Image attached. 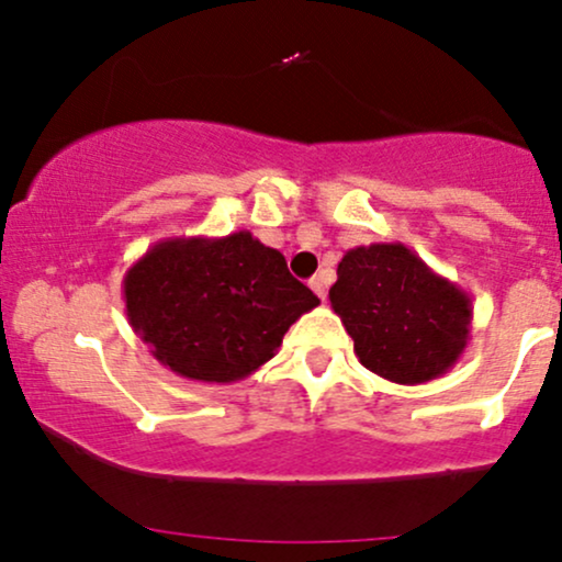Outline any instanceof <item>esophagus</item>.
<instances>
[{"label":"esophagus","instance_id":"esophagus-1","mask_svg":"<svg viewBox=\"0 0 562 562\" xmlns=\"http://www.w3.org/2000/svg\"><path fill=\"white\" fill-rule=\"evenodd\" d=\"M308 285H312V290L319 295L322 301H327V280H325V274H314L312 280H308Z\"/></svg>","mask_w":562,"mask_h":562}]
</instances>
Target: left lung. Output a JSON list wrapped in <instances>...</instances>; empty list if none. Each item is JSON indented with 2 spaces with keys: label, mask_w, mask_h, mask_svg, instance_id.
I'll list each match as a JSON object with an SVG mask.
<instances>
[{
  "label": "left lung",
  "mask_w": 562,
  "mask_h": 562,
  "mask_svg": "<svg viewBox=\"0 0 562 562\" xmlns=\"http://www.w3.org/2000/svg\"><path fill=\"white\" fill-rule=\"evenodd\" d=\"M330 306L359 362L398 385H420L457 364L470 340L473 303L404 243L346 250Z\"/></svg>",
  "instance_id": "left-lung-1"
}]
</instances>
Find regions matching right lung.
I'll return each mask as SVG.
<instances>
[{
	"label": "right lung",
	"instance_id": "right-lung-1",
	"mask_svg": "<svg viewBox=\"0 0 562 562\" xmlns=\"http://www.w3.org/2000/svg\"><path fill=\"white\" fill-rule=\"evenodd\" d=\"M126 317L160 364L200 383H235L274 357L319 299L285 256L250 232L166 237L124 277Z\"/></svg>",
	"mask_w": 562,
	"mask_h": 562
}]
</instances>
